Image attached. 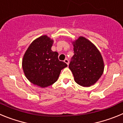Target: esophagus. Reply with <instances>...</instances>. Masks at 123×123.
Listing matches in <instances>:
<instances>
[{
	"instance_id": "34e87169",
	"label": "esophagus",
	"mask_w": 123,
	"mask_h": 123,
	"mask_svg": "<svg viewBox=\"0 0 123 123\" xmlns=\"http://www.w3.org/2000/svg\"><path fill=\"white\" fill-rule=\"evenodd\" d=\"M64 62L66 63L67 64V65H69V60H68V59H67V58H66V59L64 60Z\"/></svg>"
}]
</instances>
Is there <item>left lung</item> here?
Listing matches in <instances>:
<instances>
[{
    "label": "left lung",
    "instance_id": "obj_1",
    "mask_svg": "<svg viewBox=\"0 0 123 123\" xmlns=\"http://www.w3.org/2000/svg\"><path fill=\"white\" fill-rule=\"evenodd\" d=\"M73 45L74 54L69 68L75 82L83 87L94 85L104 73V63L100 52L94 44L82 36L73 41Z\"/></svg>",
    "mask_w": 123,
    "mask_h": 123
}]
</instances>
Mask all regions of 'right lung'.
<instances>
[{"label": "right lung", "mask_w": 123, "mask_h": 123, "mask_svg": "<svg viewBox=\"0 0 123 123\" xmlns=\"http://www.w3.org/2000/svg\"><path fill=\"white\" fill-rule=\"evenodd\" d=\"M54 41L44 35L30 44L22 61L24 73L31 83L46 87L55 83L67 63L58 60V52L51 49Z\"/></svg>", "instance_id": "obj_1"}]
</instances>
